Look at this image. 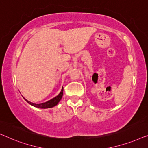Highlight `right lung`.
I'll use <instances>...</instances> for the list:
<instances>
[{"label":"right lung","mask_w":148,"mask_h":148,"mask_svg":"<svg viewBox=\"0 0 148 148\" xmlns=\"http://www.w3.org/2000/svg\"><path fill=\"white\" fill-rule=\"evenodd\" d=\"M62 95H63V88H62V90H61V91H60V92L59 93V94H58V96L54 97V98L51 99V100L47 101V102H44V103H41V104H35V103L29 102V101L26 100L25 98H23L25 99V100L27 103H29V104H31L32 106H33L34 107H36V108H52V107L55 106L56 105H57L58 103L60 102V100H61Z\"/></svg>","instance_id":"obj_1"}]
</instances>
